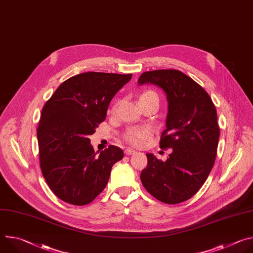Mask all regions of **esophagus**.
<instances>
[{
    "instance_id": "obj_1",
    "label": "esophagus",
    "mask_w": 253,
    "mask_h": 253,
    "mask_svg": "<svg viewBox=\"0 0 253 253\" xmlns=\"http://www.w3.org/2000/svg\"><path fill=\"white\" fill-rule=\"evenodd\" d=\"M135 153H136V151L133 150V149H130V148H128V149L125 150V155H127V156L133 155V154H135Z\"/></svg>"
}]
</instances>
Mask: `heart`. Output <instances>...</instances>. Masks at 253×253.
Listing matches in <instances>:
<instances>
[{"mask_svg": "<svg viewBox=\"0 0 253 253\" xmlns=\"http://www.w3.org/2000/svg\"><path fill=\"white\" fill-rule=\"evenodd\" d=\"M148 95H155L153 92H146L140 96V98L145 97ZM156 96V95H155ZM151 130L148 128H141V129H132L130 130L127 135L126 139L129 143H131L134 146H142L145 141L150 137Z\"/></svg>", "mask_w": 253, "mask_h": 253, "instance_id": "heart-1", "label": "heart"}]
</instances>
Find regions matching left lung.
<instances>
[{
    "instance_id": "left-lung-1",
    "label": "left lung",
    "mask_w": 253,
    "mask_h": 253,
    "mask_svg": "<svg viewBox=\"0 0 253 253\" xmlns=\"http://www.w3.org/2000/svg\"><path fill=\"white\" fill-rule=\"evenodd\" d=\"M152 84L165 93L167 115L160 147L171 148L166 161L147 153L143 186L156 199L177 204L191 198L206 181L217 152V113L206 91L178 70L144 72L138 85Z\"/></svg>"
}]
</instances>
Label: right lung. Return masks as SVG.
Wrapping results in <instances>:
<instances>
[{"label": "right lung", "mask_w": 253, "mask_h": 253, "mask_svg": "<svg viewBox=\"0 0 253 253\" xmlns=\"http://www.w3.org/2000/svg\"><path fill=\"white\" fill-rule=\"evenodd\" d=\"M132 74L87 72L63 82L43 107L37 137L40 165L51 190L73 205L92 202L106 187L124 153L117 146L95 152L89 136Z\"/></svg>", "instance_id": "1"}]
</instances>
